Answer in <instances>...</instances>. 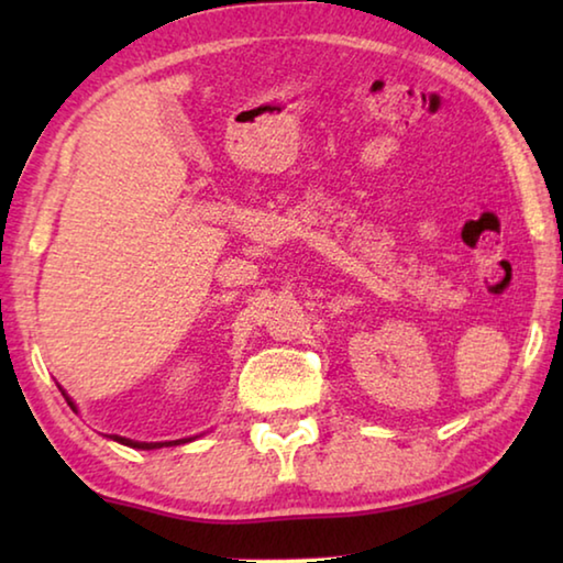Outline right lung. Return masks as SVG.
Returning <instances> with one entry per match:
<instances>
[{
  "instance_id": "right-lung-1",
  "label": "right lung",
  "mask_w": 563,
  "mask_h": 563,
  "mask_svg": "<svg viewBox=\"0 0 563 563\" xmlns=\"http://www.w3.org/2000/svg\"><path fill=\"white\" fill-rule=\"evenodd\" d=\"M59 389H62V387H59ZM62 395H64L66 402H69V407H71L74 412H76V405L71 402V397L66 395L64 389H62ZM111 440H113V442H119V444L133 446V450H161V446H176V444H186V442H190V440H174V442H133V440H126V437H119V434H111Z\"/></svg>"
}]
</instances>
